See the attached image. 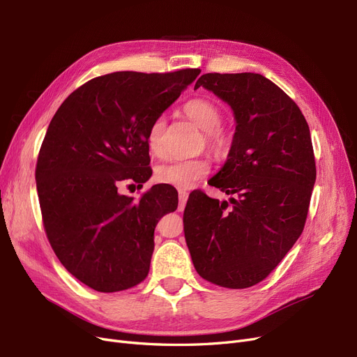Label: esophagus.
Segmentation results:
<instances>
[{
	"mask_svg": "<svg viewBox=\"0 0 357 357\" xmlns=\"http://www.w3.org/2000/svg\"><path fill=\"white\" fill-rule=\"evenodd\" d=\"M188 201V192L187 191H179V208H183Z\"/></svg>",
	"mask_w": 357,
	"mask_h": 357,
	"instance_id": "obj_1",
	"label": "esophagus"
}]
</instances>
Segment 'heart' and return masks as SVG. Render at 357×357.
<instances>
[{
	"label": "heart",
	"mask_w": 357,
	"mask_h": 357,
	"mask_svg": "<svg viewBox=\"0 0 357 357\" xmlns=\"http://www.w3.org/2000/svg\"><path fill=\"white\" fill-rule=\"evenodd\" d=\"M183 111L190 119L204 131V140L208 149L215 154H223L230 144L229 135L220 128L223 122V112L213 100L197 98L183 106ZM166 118L163 115L154 118L149 127L147 144L150 151L158 158L165 156V135ZM210 174V162L207 159H182L160 165L156 169V179L160 183L170 187L190 190L199 181Z\"/></svg>",
	"instance_id": "obj_1"
}]
</instances>
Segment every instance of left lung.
Wrapping results in <instances>:
<instances>
[{"mask_svg":"<svg viewBox=\"0 0 357 357\" xmlns=\"http://www.w3.org/2000/svg\"><path fill=\"white\" fill-rule=\"evenodd\" d=\"M235 112L229 158L210 185L227 201L197 191L183 231L197 273L226 289L255 286L301 236L317 178L307 122L286 93L255 73L199 77Z\"/></svg>","mask_w":357,"mask_h":357,"instance_id":"obj_1","label":"left lung"}]
</instances>
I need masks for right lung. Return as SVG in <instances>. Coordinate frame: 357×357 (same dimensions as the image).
Segmentation results:
<instances>
[{"label":"right lung","mask_w":357,"mask_h":357,"mask_svg":"<svg viewBox=\"0 0 357 357\" xmlns=\"http://www.w3.org/2000/svg\"><path fill=\"white\" fill-rule=\"evenodd\" d=\"M199 73L96 77L75 89L50 123L35 172L43 229L61 264L93 290H127L149 274L154 227L176 210L178 192L154 185L135 201L118 188H143L151 175L150 123Z\"/></svg>","instance_id":"1"}]
</instances>
